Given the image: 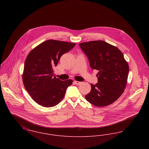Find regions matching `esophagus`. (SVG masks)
<instances>
[{
	"label": "esophagus",
	"instance_id": "obj_1",
	"mask_svg": "<svg viewBox=\"0 0 149 149\" xmlns=\"http://www.w3.org/2000/svg\"><path fill=\"white\" fill-rule=\"evenodd\" d=\"M74 83L76 85H80V84H81V82H80V81H77V80L74 81Z\"/></svg>",
	"mask_w": 149,
	"mask_h": 149
}]
</instances>
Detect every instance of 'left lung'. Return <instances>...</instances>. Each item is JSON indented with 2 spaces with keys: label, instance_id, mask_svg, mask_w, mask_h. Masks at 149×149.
<instances>
[{
  "label": "left lung",
  "instance_id": "obj_1",
  "mask_svg": "<svg viewBox=\"0 0 149 149\" xmlns=\"http://www.w3.org/2000/svg\"><path fill=\"white\" fill-rule=\"evenodd\" d=\"M87 56L91 68L98 70V83L91 84L85 99L93 105L105 107L120 98L126 88L129 66L117 47L103 41L79 43Z\"/></svg>",
  "mask_w": 149,
  "mask_h": 149
}]
</instances>
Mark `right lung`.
I'll return each mask as SVG.
<instances>
[{"mask_svg":"<svg viewBox=\"0 0 149 149\" xmlns=\"http://www.w3.org/2000/svg\"><path fill=\"white\" fill-rule=\"evenodd\" d=\"M75 43L48 40L29 53L24 63L22 80L32 98L38 104L51 107L64 98L71 79L62 81L54 77L53 68L61 56L71 50Z\"/></svg>","mask_w":149,"mask_h":149,"instance_id":"right-lung-1","label":"right lung"}]
</instances>
